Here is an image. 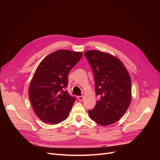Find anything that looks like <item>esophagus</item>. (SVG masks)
<instances>
[{
    "mask_svg": "<svg viewBox=\"0 0 160 160\" xmlns=\"http://www.w3.org/2000/svg\"><path fill=\"white\" fill-rule=\"evenodd\" d=\"M78 99L79 101H82V100H83V96H78Z\"/></svg>",
    "mask_w": 160,
    "mask_h": 160,
    "instance_id": "1",
    "label": "esophagus"
}]
</instances>
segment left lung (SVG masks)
<instances>
[{
	"label": "left lung",
	"mask_w": 160,
	"mask_h": 160,
	"mask_svg": "<svg viewBox=\"0 0 160 160\" xmlns=\"http://www.w3.org/2000/svg\"><path fill=\"white\" fill-rule=\"evenodd\" d=\"M84 55L93 69L95 93L99 98L94 109L88 111L90 119L104 127L112 124L130 106V74L119 59L110 53L95 50L86 51Z\"/></svg>",
	"instance_id": "left-lung-1"
}]
</instances>
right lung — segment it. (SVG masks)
Listing matches in <instances>:
<instances>
[{
    "instance_id": "right-lung-1",
    "label": "right lung",
    "mask_w": 160,
    "mask_h": 160,
    "mask_svg": "<svg viewBox=\"0 0 160 160\" xmlns=\"http://www.w3.org/2000/svg\"><path fill=\"white\" fill-rule=\"evenodd\" d=\"M82 52L58 50L47 56L33 74L28 95L35 114L43 122L57 124L68 117L75 98L65 89L68 74L81 59Z\"/></svg>"
}]
</instances>
